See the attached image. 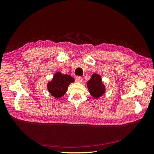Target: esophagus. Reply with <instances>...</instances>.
<instances>
[{
    "mask_svg": "<svg viewBox=\"0 0 154 154\" xmlns=\"http://www.w3.org/2000/svg\"><path fill=\"white\" fill-rule=\"evenodd\" d=\"M76 82H78V83H82L83 81V78L81 76H77L76 78Z\"/></svg>",
    "mask_w": 154,
    "mask_h": 154,
    "instance_id": "1",
    "label": "esophagus"
}]
</instances>
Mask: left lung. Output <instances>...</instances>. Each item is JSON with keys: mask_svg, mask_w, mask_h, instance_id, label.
I'll return each instance as SVG.
<instances>
[{"mask_svg": "<svg viewBox=\"0 0 154 154\" xmlns=\"http://www.w3.org/2000/svg\"><path fill=\"white\" fill-rule=\"evenodd\" d=\"M87 86L90 94L96 100L103 96L106 91L105 85L101 76L96 72L93 73L90 80L87 81Z\"/></svg>", "mask_w": 154, "mask_h": 154, "instance_id": "8db88e82", "label": "left lung"}]
</instances>
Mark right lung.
<instances>
[{
  "label": "right lung",
  "instance_id": "1",
  "mask_svg": "<svg viewBox=\"0 0 154 154\" xmlns=\"http://www.w3.org/2000/svg\"><path fill=\"white\" fill-rule=\"evenodd\" d=\"M74 82V79L69 74L57 72L52 80L48 83L47 88L51 96L58 99L66 94L69 85Z\"/></svg>",
  "mask_w": 154,
  "mask_h": 154
}]
</instances>
